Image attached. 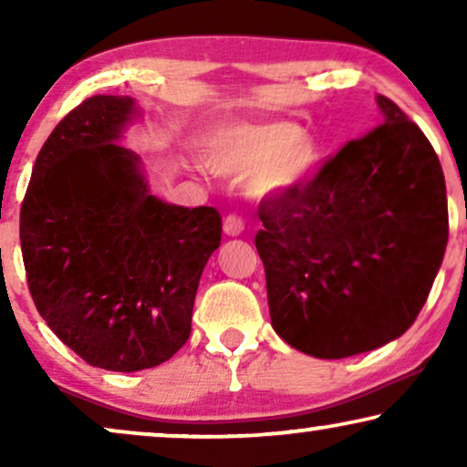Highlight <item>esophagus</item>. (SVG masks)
I'll use <instances>...</instances> for the list:
<instances>
[{
    "mask_svg": "<svg viewBox=\"0 0 467 467\" xmlns=\"http://www.w3.org/2000/svg\"><path fill=\"white\" fill-rule=\"evenodd\" d=\"M223 229H225V234L232 235V238H238V235H242V232H244V223H242L240 216L229 214L225 223H223Z\"/></svg>",
    "mask_w": 467,
    "mask_h": 467,
    "instance_id": "obj_1",
    "label": "esophagus"
}]
</instances>
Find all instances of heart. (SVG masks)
Here are the masks:
<instances>
[{
    "label": "heart",
    "mask_w": 467,
    "mask_h": 467,
    "mask_svg": "<svg viewBox=\"0 0 467 467\" xmlns=\"http://www.w3.org/2000/svg\"><path fill=\"white\" fill-rule=\"evenodd\" d=\"M318 159L317 140L286 120L225 127L210 138L206 150L213 174L246 178L248 193L259 202L297 193L310 181Z\"/></svg>",
    "instance_id": "1"
}]
</instances>
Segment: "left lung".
I'll return each instance as SVG.
<instances>
[{"label":"left lung","mask_w":467,"mask_h":467,"mask_svg":"<svg viewBox=\"0 0 467 467\" xmlns=\"http://www.w3.org/2000/svg\"><path fill=\"white\" fill-rule=\"evenodd\" d=\"M382 123L312 181L264 202L254 238L272 327L293 348L344 359L393 342L430 296L449 242L442 165L385 95Z\"/></svg>","instance_id":"1"}]
</instances>
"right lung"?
<instances>
[{
  "mask_svg": "<svg viewBox=\"0 0 467 467\" xmlns=\"http://www.w3.org/2000/svg\"><path fill=\"white\" fill-rule=\"evenodd\" d=\"M142 119L130 95H95L55 127L21 208L31 297L59 340L95 368L138 372L191 334L202 272L221 244L214 208L150 193L119 144Z\"/></svg>",
  "mask_w": 467,
  "mask_h": 467,
  "instance_id": "1",
  "label": "right lung"
}]
</instances>
